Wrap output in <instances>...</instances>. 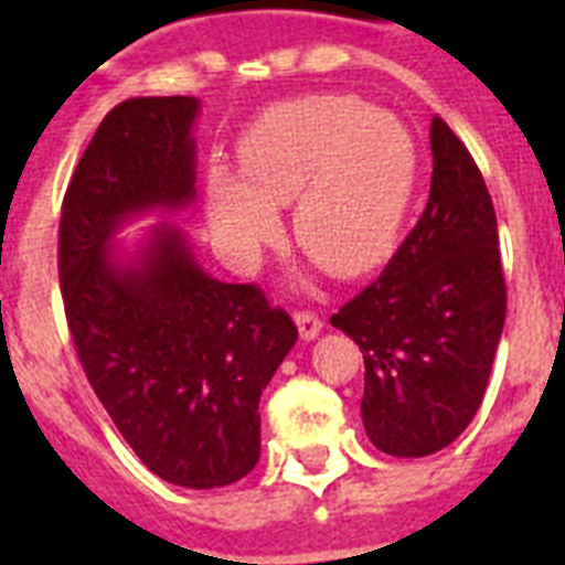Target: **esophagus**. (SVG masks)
I'll list each match as a JSON object with an SVG mask.
<instances>
[{
    "instance_id": "obj_1",
    "label": "esophagus",
    "mask_w": 565,
    "mask_h": 565,
    "mask_svg": "<svg viewBox=\"0 0 565 565\" xmlns=\"http://www.w3.org/2000/svg\"><path fill=\"white\" fill-rule=\"evenodd\" d=\"M296 326H299L301 340H313L322 331V319L317 313H310V310H296Z\"/></svg>"
}]
</instances>
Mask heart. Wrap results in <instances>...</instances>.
<instances>
[{"instance_id": "heart-1", "label": "heart", "mask_w": 565, "mask_h": 565, "mask_svg": "<svg viewBox=\"0 0 565 565\" xmlns=\"http://www.w3.org/2000/svg\"><path fill=\"white\" fill-rule=\"evenodd\" d=\"M243 172H207V216L234 255L281 228L296 198V237L317 264L352 278L393 252L419 179L402 119L358 96H301L264 110L239 143Z\"/></svg>"}]
</instances>
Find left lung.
I'll list each match as a JSON object with an SVG mask.
<instances>
[{
  "instance_id": "8db88e82",
  "label": "left lung",
  "mask_w": 565,
  "mask_h": 565,
  "mask_svg": "<svg viewBox=\"0 0 565 565\" xmlns=\"http://www.w3.org/2000/svg\"><path fill=\"white\" fill-rule=\"evenodd\" d=\"M430 195L384 273L331 317L363 352V428L393 457L451 446L481 407L508 317L499 222L460 137L430 122Z\"/></svg>"
}]
</instances>
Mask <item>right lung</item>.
Instances as JSON below:
<instances>
[{"mask_svg":"<svg viewBox=\"0 0 565 565\" xmlns=\"http://www.w3.org/2000/svg\"><path fill=\"white\" fill-rule=\"evenodd\" d=\"M193 96L119 102L75 167L57 225V275L82 370L135 455L190 490L239 481L260 457L257 402L299 328L255 284L216 281L175 225L135 260L114 234L195 199Z\"/></svg>","mask_w":565,"mask_h":565,"instance_id":"add662e5","label":"right lung"}]
</instances>
